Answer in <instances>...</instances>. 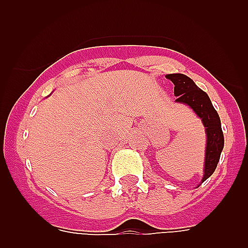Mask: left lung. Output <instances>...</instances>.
<instances>
[{"label":"left lung","instance_id":"left-lung-1","mask_svg":"<svg viewBox=\"0 0 248 248\" xmlns=\"http://www.w3.org/2000/svg\"><path fill=\"white\" fill-rule=\"evenodd\" d=\"M166 78L171 80L175 85L174 94L177 97L175 102L189 105L196 113V115L202 120L205 126L207 141H206L205 169H203L202 177L203 183L214 174L223 149L225 140L221 129L220 117L217 111L215 110L209 95L202 89L199 88L191 78L180 73L168 74Z\"/></svg>","mask_w":248,"mask_h":248}]
</instances>
